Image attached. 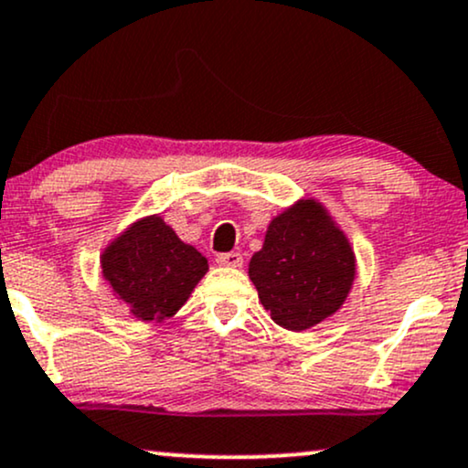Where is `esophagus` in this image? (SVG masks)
<instances>
[{"instance_id":"34e87169","label":"esophagus","mask_w":468,"mask_h":468,"mask_svg":"<svg viewBox=\"0 0 468 468\" xmlns=\"http://www.w3.org/2000/svg\"><path fill=\"white\" fill-rule=\"evenodd\" d=\"M218 266H229V268H239L241 263H244V259H241L239 252H219L216 257Z\"/></svg>"}]
</instances>
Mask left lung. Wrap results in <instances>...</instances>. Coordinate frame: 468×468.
Masks as SVG:
<instances>
[{
  "instance_id": "obj_1",
  "label": "left lung",
  "mask_w": 468,
  "mask_h": 468,
  "mask_svg": "<svg viewBox=\"0 0 468 468\" xmlns=\"http://www.w3.org/2000/svg\"><path fill=\"white\" fill-rule=\"evenodd\" d=\"M356 270L345 230L318 200L301 198L270 219L249 277L274 323L305 331L345 305Z\"/></svg>"
}]
</instances>
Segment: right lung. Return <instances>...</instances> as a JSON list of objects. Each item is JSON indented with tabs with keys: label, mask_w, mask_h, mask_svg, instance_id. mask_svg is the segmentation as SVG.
<instances>
[{
	"label": "right lung",
	"mask_w": 468,
	"mask_h": 468,
	"mask_svg": "<svg viewBox=\"0 0 468 468\" xmlns=\"http://www.w3.org/2000/svg\"><path fill=\"white\" fill-rule=\"evenodd\" d=\"M102 279L142 323H163L187 303L209 263L174 233L161 216L122 230L100 255Z\"/></svg>",
	"instance_id": "1"
}]
</instances>
